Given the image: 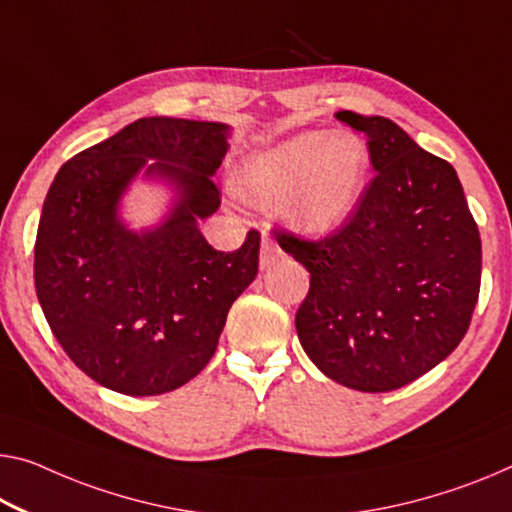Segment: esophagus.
<instances>
[{
	"instance_id": "esophagus-1",
	"label": "esophagus",
	"mask_w": 512,
	"mask_h": 512,
	"mask_svg": "<svg viewBox=\"0 0 512 512\" xmlns=\"http://www.w3.org/2000/svg\"><path fill=\"white\" fill-rule=\"evenodd\" d=\"M279 256H281V251H279L277 245H274V240L267 238V235H263V240H261V267H263V270L277 261Z\"/></svg>"
}]
</instances>
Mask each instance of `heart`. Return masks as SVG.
<instances>
[{
    "label": "heart",
    "mask_w": 512,
    "mask_h": 512,
    "mask_svg": "<svg viewBox=\"0 0 512 512\" xmlns=\"http://www.w3.org/2000/svg\"><path fill=\"white\" fill-rule=\"evenodd\" d=\"M368 148L352 132L309 130L256 153L240 171L247 201L288 199L286 217L306 233H327L355 210L368 174Z\"/></svg>",
    "instance_id": "heart-1"
}]
</instances>
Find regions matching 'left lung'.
Instances as JSON below:
<instances>
[{
	"instance_id": "8db88e82",
	"label": "left lung",
	"mask_w": 512,
	"mask_h": 512,
	"mask_svg": "<svg viewBox=\"0 0 512 512\" xmlns=\"http://www.w3.org/2000/svg\"><path fill=\"white\" fill-rule=\"evenodd\" d=\"M366 135L375 169L325 238L277 231L311 272L295 316L306 355L343 387H405L465 338L481 290V233L455 169L384 116L338 112Z\"/></svg>"
}]
</instances>
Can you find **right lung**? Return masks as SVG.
<instances>
[{
	"label": "right lung",
	"mask_w": 512,
	"mask_h": 512,
	"mask_svg": "<svg viewBox=\"0 0 512 512\" xmlns=\"http://www.w3.org/2000/svg\"><path fill=\"white\" fill-rule=\"evenodd\" d=\"M226 137L224 123L148 116L70 157L50 185L34 245L36 295L70 361L102 387L125 396L183 387L215 355L231 304L256 277L261 235L217 251L196 226L222 201L210 176ZM144 166L169 177L181 201L162 227L132 234L115 208Z\"/></svg>",
	"instance_id": "right-lung-1"
}]
</instances>
